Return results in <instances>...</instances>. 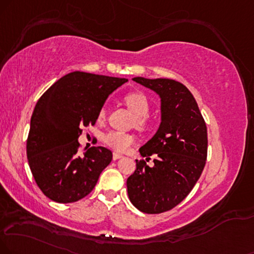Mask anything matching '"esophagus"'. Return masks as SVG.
I'll return each mask as SVG.
<instances>
[{"label": "esophagus", "mask_w": 254, "mask_h": 254, "mask_svg": "<svg viewBox=\"0 0 254 254\" xmlns=\"http://www.w3.org/2000/svg\"><path fill=\"white\" fill-rule=\"evenodd\" d=\"M121 158H122V154H120V153H117V152L113 153V160H118V159H121Z\"/></svg>", "instance_id": "34e87169"}]
</instances>
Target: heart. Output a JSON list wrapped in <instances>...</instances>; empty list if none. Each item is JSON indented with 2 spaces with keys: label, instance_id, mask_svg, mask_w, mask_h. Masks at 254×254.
I'll return each instance as SVG.
<instances>
[{
  "label": "heart",
  "instance_id": "obj_1",
  "mask_svg": "<svg viewBox=\"0 0 254 254\" xmlns=\"http://www.w3.org/2000/svg\"><path fill=\"white\" fill-rule=\"evenodd\" d=\"M128 108L135 114V119L133 121V126H135L139 130L146 132L151 128V120H149L148 113L151 109L148 99L145 94L139 92H133L127 94L124 99ZM106 118V109L101 108L98 113V120L102 121ZM103 141L111 148L118 152H126L130 146L135 142V137L132 134L121 133L111 130L103 136Z\"/></svg>",
  "mask_w": 254,
  "mask_h": 254
}]
</instances>
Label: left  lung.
I'll list each match as a JSON object with an SVG mask.
<instances>
[{"label": "left lung", "mask_w": 254, "mask_h": 254, "mask_svg": "<svg viewBox=\"0 0 254 254\" xmlns=\"http://www.w3.org/2000/svg\"><path fill=\"white\" fill-rule=\"evenodd\" d=\"M161 98V124L155 135L140 148L127 179L130 202L147 214H159L179 205L199 180L207 159V127L198 103L186 86L171 79L134 77Z\"/></svg>", "instance_id": "obj_1"}]
</instances>
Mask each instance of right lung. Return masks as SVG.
Segmentation results:
<instances>
[{
	"mask_svg": "<svg viewBox=\"0 0 254 254\" xmlns=\"http://www.w3.org/2000/svg\"><path fill=\"white\" fill-rule=\"evenodd\" d=\"M127 81L73 71L39 99L31 115L27 158L35 183L47 198L75 202L95 187L113 154L101 146L84 148L81 154L77 139L83 127L95 125L109 94Z\"/></svg>",
	"mask_w": 254,
	"mask_h": 254,
	"instance_id": "1",
	"label": "right lung"
}]
</instances>
